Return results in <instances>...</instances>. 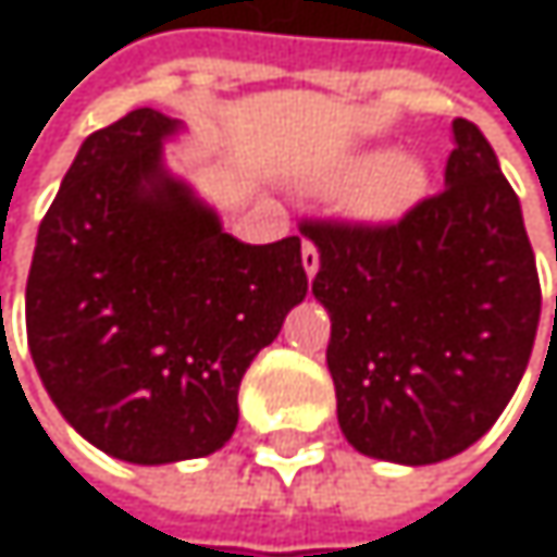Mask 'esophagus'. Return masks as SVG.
Returning <instances> with one entry per match:
<instances>
[{"label":"esophagus","instance_id":"1","mask_svg":"<svg viewBox=\"0 0 557 557\" xmlns=\"http://www.w3.org/2000/svg\"><path fill=\"white\" fill-rule=\"evenodd\" d=\"M300 257H304V270H307V276H313V273L320 270V250H317V244H313V240H304Z\"/></svg>","mask_w":557,"mask_h":557}]
</instances>
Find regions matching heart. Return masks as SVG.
<instances>
[{
  "instance_id": "1",
  "label": "heart",
  "mask_w": 557,
  "mask_h": 557,
  "mask_svg": "<svg viewBox=\"0 0 557 557\" xmlns=\"http://www.w3.org/2000/svg\"><path fill=\"white\" fill-rule=\"evenodd\" d=\"M425 181L422 161L393 148H373L349 158L330 177V187H356L352 208L363 218H396L425 194Z\"/></svg>"
}]
</instances>
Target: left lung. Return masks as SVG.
Returning a JSON list of instances; mask_svg holds the SVG:
<instances>
[{"label": "left lung", "instance_id": "8db88e82", "mask_svg": "<svg viewBox=\"0 0 557 557\" xmlns=\"http://www.w3.org/2000/svg\"><path fill=\"white\" fill-rule=\"evenodd\" d=\"M446 190L393 224L304 221L320 250L336 419L363 456L432 466L495 425L529 367L542 287L522 205L456 117Z\"/></svg>", "mask_w": 557, "mask_h": 557}]
</instances>
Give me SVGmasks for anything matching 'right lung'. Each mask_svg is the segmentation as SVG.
I'll list each match as a JSON object with an SVG mask.
<instances>
[{
	"label": "right lung",
	"mask_w": 557,
	"mask_h": 557,
	"mask_svg": "<svg viewBox=\"0 0 557 557\" xmlns=\"http://www.w3.org/2000/svg\"><path fill=\"white\" fill-rule=\"evenodd\" d=\"M177 128L135 108L82 141L25 284L28 349L52 403L135 466L218 453L247 367L307 297L300 237L240 244L168 174Z\"/></svg>",
	"instance_id": "obj_1"
}]
</instances>
